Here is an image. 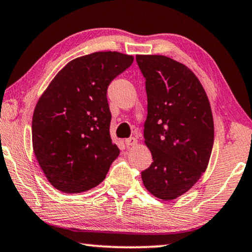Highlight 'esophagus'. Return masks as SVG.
<instances>
[{
    "mask_svg": "<svg viewBox=\"0 0 252 252\" xmlns=\"http://www.w3.org/2000/svg\"><path fill=\"white\" fill-rule=\"evenodd\" d=\"M125 144H126V147H134V146H136V145L138 144V140H137V138L131 137V138L126 139Z\"/></svg>",
    "mask_w": 252,
    "mask_h": 252,
    "instance_id": "obj_1",
    "label": "esophagus"
}]
</instances>
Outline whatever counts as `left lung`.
I'll use <instances>...</instances> for the list:
<instances>
[{
  "instance_id": "left-lung-1",
  "label": "left lung",
  "mask_w": 252,
  "mask_h": 252,
  "mask_svg": "<svg viewBox=\"0 0 252 252\" xmlns=\"http://www.w3.org/2000/svg\"><path fill=\"white\" fill-rule=\"evenodd\" d=\"M146 79L145 144L153 163L141 172L150 193L173 200L193 187L208 166L214 144L212 108L189 67L164 55H137Z\"/></svg>"
}]
</instances>
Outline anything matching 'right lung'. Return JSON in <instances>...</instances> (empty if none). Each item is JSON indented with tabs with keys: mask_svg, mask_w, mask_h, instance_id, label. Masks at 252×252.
<instances>
[{
	"mask_svg": "<svg viewBox=\"0 0 252 252\" xmlns=\"http://www.w3.org/2000/svg\"><path fill=\"white\" fill-rule=\"evenodd\" d=\"M132 55L96 52L70 61L54 77L32 115V148L48 182L65 193L98 186L120 149L110 136L107 87Z\"/></svg>",
	"mask_w": 252,
	"mask_h": 252,
	"instance_id": "1",
	"label": "right lung"
}]
</instances>
